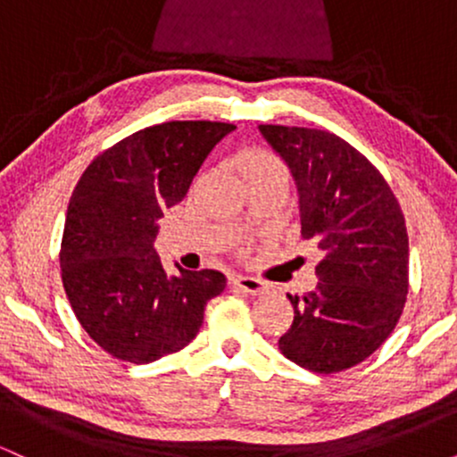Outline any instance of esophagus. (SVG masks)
Returning <instances> with one entry per match:
<instances>
[{
    "instance_id": "obj_1",
    "label": "esophagus",
    "mask_w": 457,
    "mask_h": 457,
    "mask_svg": "<svg viewBox=\"0 0 457 457\" xmlns=\"http://www.w3.org/2000/svg\"><path fill=\"white\" fill-rule=\"evenodd\" d=\"M232 286L238 287L240 292H245V295H251V296L264 295V290H266L264 281L255 279V277H243V275L232 277Z\"/></svg>"
}]
</instances>
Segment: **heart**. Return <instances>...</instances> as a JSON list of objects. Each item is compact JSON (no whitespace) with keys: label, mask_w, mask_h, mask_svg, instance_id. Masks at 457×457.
Returning <instances> with one entry per match:
<instances>
[{"label":"heart","mask_w":457,"mask_h":457,"mask_svg":"<svg viewBox=\"0 0 457 457\" xmlns=\"http://www.w3.org/2000/svg\"><path fill=\"white\" fill-rule=\"evenodd\" d=\"M240 167V174L246 180L251 176H258V174H272V171H279V174H286L283 171L281 161L277 156H272L270 152L264 150H249L240 156L238 161Z\"/></svg>","instance_id":"obj_1"}]
</instances>
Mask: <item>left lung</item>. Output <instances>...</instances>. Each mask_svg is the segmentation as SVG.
Returning a JSON list of instances; mask_svg holds the SVG:
<instances>
[{
	"label": "left lung",
	"instance_id": "8db88e82",
	"mask_svg": "<svg viewBox=\"0 0 457 457\" xmlns=\"http://www.w3.org/2000/svg\"><path fill=\"white\" fill-rule=\"evenodd\" d=\"M298 191L301 234L322 251L318 286L292 296L286 359L316 374L365 361L395 328L408 295V234L391 187L328 130L260 124Z\"/></svg>",
	"mask_w": 457,
	"mask_h": 457
}]
</instances>
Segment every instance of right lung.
<instances>
[{"label": "right lung", "mask_w": 457, "mask_h": 457, "mask_svg": "<svg viewBox=\"0 0 457 457\" xmlns=\"http://www.w3.org/2000/svg\"><path fill=\"white\" fill-rule=\"evenodd\" d=\"M234 124L185 120L129 135L98 154L72 191L62 236V281L83 330L104 353L144 365L199 333L225 290L219 270L167 275L154 251L159 221Z\"/></svg>", "instance_id": "1"}]
</instances>
